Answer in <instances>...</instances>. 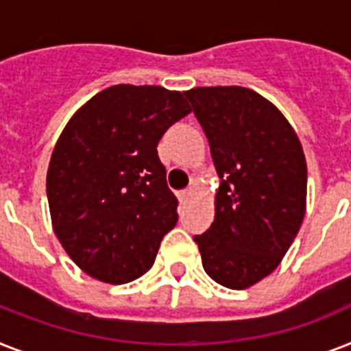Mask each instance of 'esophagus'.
Returning <instances> with one entry per match:
<instances>
[{
    "instance_id": "34e87169",
    "label": "esophagus",
    "mask_w": 351,
    "mask_h": 351,
    "mask_svg": "<svg viewBox=\"0 0 351 351\" xmlns=\"http://www.w3.org/2000/svg\"><path fill=\"white\" fill-rule=\"evenodd\" d=\"M193 195V189H182L180 193H178V200H180V204H186L189 198H191Z\"/></svg>"
}]
</instances>
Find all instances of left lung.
Instances as JSON below:
<instances>
[{
  "instance_id": "obj_1",
  "label": "left lung",
  "mask_w": 351,
  "mask_h": 351,
  "mask_svg": "<svg viewBox=\"0 0 351 351\" xmlns=\"http://www.w3.org/2000/svg\"><path fill=\"white\" fill-rule=\"evenodd\" d=\"M184 95L220 176L215 222L195 237L202 266L226 288H250L280 264L304 220L302 145L282 112L255 90L231 85Z\"/></svg>"
}]
</instances>
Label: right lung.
<instances>
[{
    "label": "right lung",
    "instance_id": "obj_1",
    "mask_svg": "<svg viewBox=\"0 0 351 351\" xmlns=\"http://www.w3.org/2000/svg\"><path fill=\"white\" fill-rule=\"evenodd\" d=\"M189 112L178 90L123 84L69 120L52 151L47 198L58 240L87 275L125 284L151 269L178 220L156 145Z\"/></svg>",
    "mask_w": 351,
    "mask_h": 351
}]
</instances>
